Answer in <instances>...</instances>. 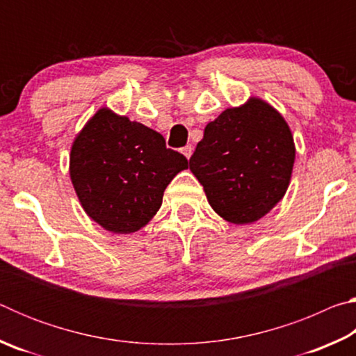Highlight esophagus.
<instances>
[{
    "instance_id": "34e87169",
    "label": "esophagus",
    "mask_w": 356,
    "mask_h": 356,
    "mask_svg": "<svg viewBox=\"0 0 356 356\" xmlns=\"http://www.w3.org/2000/svg\"><path fill=\"white\" fill-rule=\"evenodd\" d=\"M182 154L186 156V159H190L191 154H193V147H191V146H185V147H182Z\"/></svg>"
}]
</instances>
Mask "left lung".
<instances>
[{"label":"left lung","mask_w":356,"mask_h":356,"mask_svg":"<svg viewBox=\"0 0 356 356\" xmlns=\"http://www.w3.org/2000/svg\"><path fill=\"white\" fill-rule=\"evenodd\" d=\"M293 161V136L284 118L265 100L250 97L206 125L190 170L221 218L248 225L282 200Z\"/></svg>","instance_id":"obj_1"}]
</instances>
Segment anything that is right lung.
Listing matches in <instances>:
<instances>
[{
	"label": "right lung",
	"mask_w": 356,
	"mask_h": 356,
	"mask_svg": "<svg viewBox=\"0 0 356 356\" xmlns=\"http://www.w3.org/2000/svg\"><path fill=\"white\" fill-rule=\"evenodd\" d=\"M188 160L159 131L100 108L75 136L69 172L89 218L114 234L140 231Z\"/></svg>",
	"instance_id": "right-lung-1"
}]
</instances>
